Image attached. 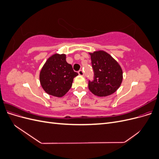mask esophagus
<instances>
[{
	"instance_id": "esophagus-1",
	"label": "esophagus",
	"mask_w": 159,
	"mask_h": 159,
	"mask_svg": "<svg viewBox=\"0 0 159 159\" xmlns=\"http://www.w3.org/2000/svg\"><path fill=\"white\" fill-rule=\"evenodd\" d=\"M78 74H79L80 75H84V72L83 70H80L78 71Z\"/></svg>"
}]
</instances>
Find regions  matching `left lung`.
Here are the masks:
<instances>
[{
  "label": "left lung",
  "instance_id": "obj_1",
  "mask_svg": "<svg viewBox=\"0 0 159 159\" xmlns=\"http://www.w3.org/2000/svg\"><path fill=\"white\" fill-rule=\"evenodd\" d=\"M93 70V80H89L90 91L99 97L113 94L120 87L123 71L117 61L107 52L97 51L89 53Z\"/></svg>",
  "mask_w": 159,
  "mask_h": 159
}]
</instances>
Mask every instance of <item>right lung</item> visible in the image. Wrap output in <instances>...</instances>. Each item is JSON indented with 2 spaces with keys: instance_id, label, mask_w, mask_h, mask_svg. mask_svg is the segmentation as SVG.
Segmentation results:
<instances>
[{
  "instance_id": "obj_1",
  "label": "right lung",
  "mask_w": 159,
  "mask_h": 159,
  "mask_svg": "<svg viewBox=\"0 0 159 159\" xmlns=\"http://www.w3.org/2000/svg\"><path fill=\"white\" fill-rule=\"evenodd\" d=\"M78 75L67 63L65 54H55L47 60L40 73V81L46 92L61 98L70 90L73 80Z\"/></svg>"
}]
</instances>
